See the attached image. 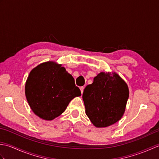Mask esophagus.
<instances>
[{
  "label": "esophagus",
  "instance_id": "1",
  "mask_svg": "<svg viewBox=\"0 0 159 159\" xmlns=\"http://www.w3.org/2000/svg\"><path fill=\"white\" fill-rule=\"evenodd\" d=\"M80 92H81V93H83L84 91V87H80Z\"/></svg>",
  "mask_w": 159,
  "mask_h": 159
}]
</instances>
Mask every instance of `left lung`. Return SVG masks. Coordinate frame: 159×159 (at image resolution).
<instances>
[{
	"label": "left lung",
	"mask_w": 159,
	"mask_h": 159,
	"mask_svg": "<svg viewBox=\"0 0 159 159\" xmlns=\"http://www.w3.org/2000/svg\"><path fill=\"white\" fill-rule=\"evenodd\" d=\"M129 96L127 84L116 72H100L83 93L86 115L98 128L109 126L124 113Z\"/></svg>",
	"instance_id": "1"
}]
</instances>
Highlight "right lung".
<instances>
[{"instance_id": "obj_1", "label": "right lung", "mask_w": 159, "mask_h": 159, "mask_svg": "<svg viewBox=\"0 0 159 159\" xmlns=\"http://www.w3.org/2000/svg\"><path fill=\"white\" fill-rule=\"evenodd\" d=\"M25 95L33 113L43 120H52L81 92L65 67L48 61L31 71L26 82Z\"/></svg>"}]
</instances>
